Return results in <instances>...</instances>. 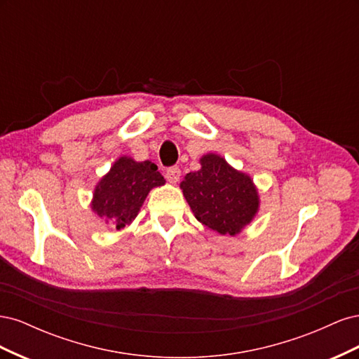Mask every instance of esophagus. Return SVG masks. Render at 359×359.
Returning a JSON list of instances; mask_svg holds the SVG:
<instances>
[{"instance_id":"34e87169","label":"esophagus","mask_w":359,"mask_h":359,"mask_svg":"<svg viewBox=\"0 0 359 359\" xmlns=\"http://www.w3.org/2000/svg\"><path fill=\"white\" fill-rule=\"evenodd\" d=\"M181 177V170L178 166H172L169 169H166V173H165V178L172 182V184H177L178 180Z\"/></svg>"}]
</instances>
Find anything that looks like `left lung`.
I'll return each instance as SVG.
<instances>
[{
  "label": "left lung",
  "mask_w": 359,
  "mask_h": 359,
  "mask_svg": "<svg viewBox=\"0 0 359 359\" xmlns=\"http://www.w3.org/2000/svg\"><path fill=\"white\" fill-rule=\"evenodd\" d=\"M202 168L190 172L181 189L196 219L222 235H236L253 220L259 196L248 175L227 165L217 154L201 158Z\"/></svg>",
  "instance_id": "obj_1"
}]
</instances>
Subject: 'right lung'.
Wrapping results in <instances>:
<instances>
[{
    "label": "right lung",
    "instance_id": "1",
    "mask_svg": "<svg viewBox=\"0 0 359 359\" xmlns=\"http://www.w3.org/2000/svg\"><path fill=\"white\" fill-rule=\"evenodd\" d=\"M165 184V178L151 161L119 157L109 173L94 190L93 210L115 229H123L137 215L149 190Z\"/></svg>",
    "mask_w": 359,
    "mask_h": 359
}]
</instances>
